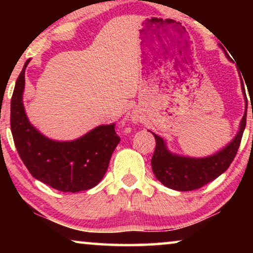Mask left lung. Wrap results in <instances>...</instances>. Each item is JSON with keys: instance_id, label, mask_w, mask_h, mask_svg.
I'll return each mask as SVG.
<instances>
[{"instance_id": "obj_1", "label": "left lung", "mask_w": 253, "mask_h": 253, "mask_svg": "<svg viewBox=\"0 0 253 253\" xmlns=\"http://www.w3.org/2000/svg\"><path fill=\"white\" fill-rule=\"evenodd\" d=\"M242 91L245 96L247 107H245L243 119L241 121L240 131L227 147H224L222 151L212 157L195 159L171 154L166 148L164 139L153 133L157 145H155L151 165L155 177L162 184L169 189L177 190V191H192V190L202 188L207 183L214 181L229 168L234 158L236 157L245 126H247L248 100L244 86H242Z\"/></svg>"}]
</instances>
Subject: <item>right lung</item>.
<instances>
[{
    "label": "right lung",
    "mask_w": 253,
    "mask_h": 253,
    "mask_svg": "<svg viewBox=\"0 0 253 253\" xmlns=\"http://www.w3.org/2000/svg\"><path fill=\"white\" fill-rule=\"evenodd\" d=\"M26 61L16 81L10 107V126L20 159L34 178L62 192L92 189L106 174L121 138L115 123L100 126L74 141H54L27 120L23 105Z\"/></svg>",
    "instance_id": "add662e5"
}]
</instances>
